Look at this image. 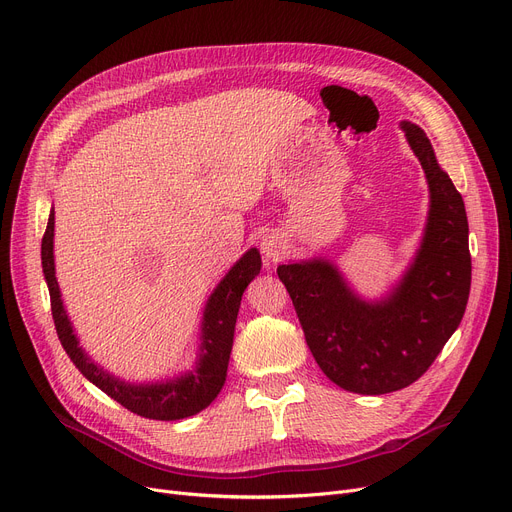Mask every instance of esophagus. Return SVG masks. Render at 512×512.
Returning a JSON list of instances; mask_svg holds the SVG:
<instances>
[{"label": "esophagus", "instance_id": "34e87169", "mask_svg": "<svg viewBox=\"0 0 512 512\" xmlns=\"http://www.w3.org/2000/svg\"><path fill=\"white\" fill-rule=\"evenodd\" d=\"M286 238L280 234V232H267L263 238H261V253L263 257L274 263V261H280L284 255H286Z\"/></svg>", "mask_w": 512, "mask_h": 512}]
</instances>
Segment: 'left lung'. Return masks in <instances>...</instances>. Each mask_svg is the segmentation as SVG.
I'll list each match as a JSON object with an SVG mask.
<instances>
[{"instance_id": "1", "label": "left lung", "mask_w": 512, "mask_h": 512, "mask_svg": "<svg viewBox=\"0 0 512 512\" xmlns=\"http://www.w3.org/2000/svg\"><path fill=\"white\" fill-rule=\"evenodd\" d=\"M420 160L430 208L420 249L399 282L366 300L325 257L278 267L306 346L327 379L360 395H383L418 381L459 327L471 286L465 203L436 162L422 127L401 121Z\"/></svg>"}]
</instances>
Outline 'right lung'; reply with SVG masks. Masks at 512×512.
<instances>
[{"label":"right lung","instance_id":"1","mask_svg":"<svg viewBox=\"0 0 512 512\" xmlns=\"http://www.w3.org/2000/svg\"><path fill=\"white\" fill-rule=\"evenodd\" d=\"M53 236H55V210L49 212L47 230L41 245L43 274L51 296V311L59 342L63 350L76 364L84 377L105 391L111 399L127 407L129 412L150 420H183L199 414L218 397L226 381L228 360L232 352L236 315L241 309V298L247 286L259 276L261 255L253 247L241 259H238L220 284L210 294L199 327V346L195 364L162 381L148 383H129L119 379L117 374L109 372L105 366L96 364L86 350L80 346V339L74 331V325L67 317V311L61 300V290L55 278V255H53Z\"/></svg>","mask_w":512,"mask_h":512}]
</instances>
